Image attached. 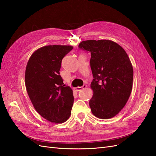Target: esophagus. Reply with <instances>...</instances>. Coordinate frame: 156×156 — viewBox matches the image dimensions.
Here are the masks:
<instances>
[{
    "instance_id": "esophagus-1",
    "label": "esophagus",
    "mask_w": 156,
    "mask_h": 156,
    "mask_svg": "<svg viewBox=\"0 0 156 156\" xmlns=\"http://www.w3.org/2000/svg\"><path fill=\"white\" fill-rule=\"evenodd\" d=\"M87 85L86 84H84V85L83 86V87H77L76 88V90L77 91H79V90H82V89H84V88H87Z\"/></svg>"
}]
</instances>
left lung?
Instances as JSON below:
<instances>
[{
	"label": "left lung",
	"mask_w": 156,
	"mask_h": 156,
	"mask_svg": "<svg viewBox=\"0 0 156 156\" xmlns=\"http://www.w3.org/2000/svg\"><path fill=\"white\" fill-rule=\"evenodd\" d=\"M79 48L91 54L94 94L89 105L92 114L101 119L114 117L131 92L133 69L128 56L120 45L107 40L83 41Z\"/></svg>",
	"instance_id": "left-lung-1"
}]
</instances>
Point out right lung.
<instances>
[{"instance_id":"1","label":"right lung","mask_w":156,"mask_h":156,"mask_svg":"<svg viewBox=\"0 0 156 156\" xmlns=\"http://www.w3.org/2000/svg\"><path fill=\"white\" fill-rule=\"evenodd\" d=\"M73 49L70 45H47L30 57L25 70V86L33 106L51 122L63 123L71 115L74 98L60 75L62 60Z\"/></svg>"}]
</instances>
